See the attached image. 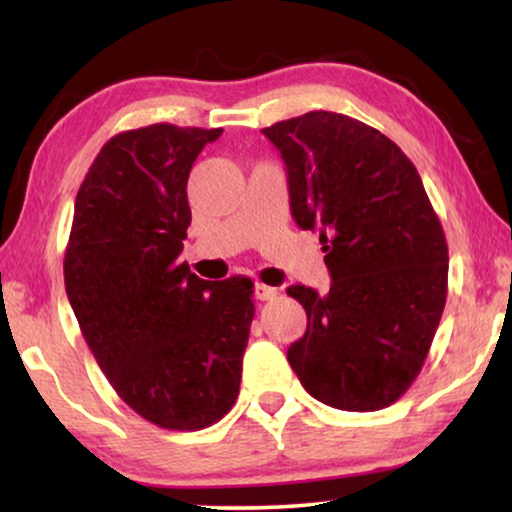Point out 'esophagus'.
<instances>
[{
  "label": "esophagus",
  "instance_id": "obj_1",
  "mask_svg": "<svg viewBox=\"0 0 512 512\" xmlns=\"http://www.w3.org/2000/svg\"><path fill=\"white\" fill-rule=\"evenodd\" d=\"M254 296L258 300H272V298L277 296V289H272V286H265V284H256Z\"/></svg>",
  "mask_w": 512,
  "mask_h": 512
}]
</instances>
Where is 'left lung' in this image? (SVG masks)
Segmentation results:
<instances>
[{
	"label": "left lung",
	"instance_id": "1",
	"mask_svg": "<svg viewBox=\"0 0 512 512\" xmlns=\"http://www.w3.org/2000/svg\"><path fill=\"white\" fill-rule=\"evenodd\" d=\"M263 135L284 158L293 219L319 230L333 279L326 296L286 289L307 312L286 359L331 408H387L422 370L447 298V242L419 172L380 130L335 111Z\"/></svg>",
	"mask_w": 512,
	"mask_h": 512
}]
</instances>
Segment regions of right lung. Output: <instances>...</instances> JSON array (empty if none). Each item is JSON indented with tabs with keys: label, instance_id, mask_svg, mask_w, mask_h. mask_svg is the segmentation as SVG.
Segmentation results:
<instances>
[{
	"label": "right lung",
	"instance_id": "add662e5",
	"mask_svg": "<svg viewBox=\"0 0 512 512\" xmlns=\"http://www.w3.org/2000/svg\"><path fill=\"white\" fill-rule=\"evenodd\" d=\"M223 128L170 123L102 146L76 193L65 289L116 394L146 422L198 431L240 394L254 282H207L179 263L191 226L186 184Z\"/></svg>",
	"mask_w": 512,
	"mask_h": 512
}]
</instances>
